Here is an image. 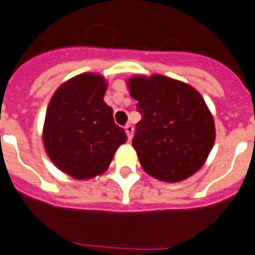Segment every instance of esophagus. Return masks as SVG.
I'll return each instance as SVG.
<instances>
[{
    "mask_svg": "<svg viewBox=\"0 0 255 255\" xmlns=\"http://www.w3.org/2000/svg\"><path fill=\"white\" fill-rule=\"evenodd\" d=\"M125 131H126V134H128V138H129V140H131V137H133V131H134V128H133V125L128 124V125L125 126Z\"/></svg>",
    "mask_w": 255,
    "mask_h": 255,
    "instance_id": "obj_1",
    "label": "esophagus"
}]
</instances>
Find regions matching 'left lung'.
<instances>
[{"label":"left lung","instance_id":"left-lung-1","mask_svg":"<svg viewBox=\"0 0 255 255\" xmlns=\"http://www.w3.org/2000/svg\"><path fill=\"white\" fill-rule=\"evenodd\" d=\"M141 121L131 144L142 168L164 182H179L200 170L215 142V124L202 96L166 76L129 80Z\"/></svg>","mask_w":255,"mask_h":255}]
</instances>
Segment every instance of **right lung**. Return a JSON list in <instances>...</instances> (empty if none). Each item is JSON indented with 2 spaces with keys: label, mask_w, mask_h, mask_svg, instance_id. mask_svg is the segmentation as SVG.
<instances>
[{
  "label": "right lung",
  "mask_w": 255,
  "mask_h": 255,
  "mask_svg": "<svg viewBox=\"0 0 255 255\" xmlns=\"http://www.w3.org/2000/svg\"><path fill=\"white\" fill-rule=\"evenodd\" d=\"M106 88L99 74H79L55 91L47 107L46 152L59 170L76 179L103 174L115 150L128 140L103 100Z\"/></svg>",
  "instance_id": "add662e5"
}]
</instances>
